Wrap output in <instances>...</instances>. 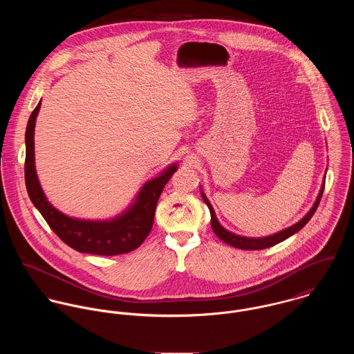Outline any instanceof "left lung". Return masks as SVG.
Instances as JSON below:
<instances>
[{
	"mask_svg": "<svg viewBox=\"0 0 354 354\" xmlns=\"http://www.w3.org/2000/svg\"><path fill=\"white\" fill-rule=\"evenodd\" d=\"M326 171H327V170H326ZM324 183H326V176H324V178H323V183H322L319 195H317L316 201L313 203V205L310 207V209L304 215L303 218H301L297 223H295V225H292L290 227H286V229H283V230H281V232H278V233H274V234H271V236H266V237H244V236L232 233V232H229L227 229H225V227L219 223V221H218V218H216V215H215V211H214L211 203L208 202V199L205 198V195H204V192H203L202 189H201V191H202L201 194H202L203 201L207 204V207H208V209H209V214H211V227H212L214 233L216 234V237H218L219 240H222L223 243H226V244L234 247V248L247 250V251H257V250H264V248L274 247L275 244H279V243L285 241L286 239H289L290 236L296 234L297 232H300V230L303 229L304 226L309 222V219L312 218V215L315 214V211H316V208H317V205H319V203H320L323 191H324Z\"/></svg>",
	"mask_w": 354,
	"mask_h": 354,
	"instance_id": "8db88e82",
	"label": "left lung"
}]
</instances>
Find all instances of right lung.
I'll return each mask as SVG.
<instances>
[{
    "mask_svg": "<svg viewBox=\"0 0 354 354\" xmlns=\"http://www.w3.org/2000/svg\"><path fill=\"white\" fill-rule=\"evenodd\" d=\"M39 109L41 101L31 113L26 129L24 178L31 202L42 214L51 230L77 252L114 256L131 252L140 247L151 232L158 199L167 181L178 169V165H169L159 176L149 180L128 208L114 218L80 219L69 216L48 201L35 170L34 133Z\"/></svg>",
    "mask_w": 354,
    "mask_h": 354,
    "instance_id": "add662e5",
    "label": "right lung"
}]
</instances>
